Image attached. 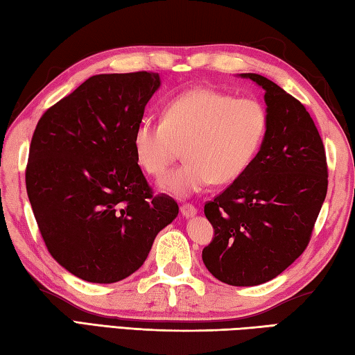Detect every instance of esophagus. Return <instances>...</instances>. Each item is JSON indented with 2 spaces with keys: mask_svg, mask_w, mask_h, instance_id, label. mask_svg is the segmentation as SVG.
<instances>
[{
  "mask_svg": "<svg viewBox=\"0 0 355 355\" xmlns=\"http://www.w3.org/2000/svg\"><path fill=\"white\" fill-rule=\"evenodd\" d=\"M196 212H198V209L193 206V204H190V202H184L182 206H181V214L184 215V216H193V215H196Z\"/></svg>",
  "mask_w": 355,
  "mask_h": 355,
  "instance_id": "esophagus-1",
  "label": "esophagus"
}]
</instances>
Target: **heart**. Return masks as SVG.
Segmentation results:
<instances>
[{"mask_svg":"<svg viewBox=\"0 0 355 355\" xmlns=\"http://www.w3.org/2000/svg\"><path fill=\"white\" fill-rule=\"evenodd\" d=\"M268 130V112L256 98L195 89L174 98L162 120L137 124L134 149L148 174L160 178L182 154L187 162L166 174L160 187L178 196L210 184H231L256 159Z\"/></svg>","mask_w":355,"mask_h":355,"instance_id":"b5f03b06","label":"heart"}]
</instances>
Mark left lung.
I'll return each instance as SVG.
<instances>
[{"mask_svg":"<svg viewBox=\"0 0 355 355\" xmlns=\"http://www.w3.org/2000/svg\"><path fill=\"white\" fill-rule=\"evenodd\" d=\"M265 90L268 130L250 168L206 202L214 239L202 262L218 281L268 282L306 250L327 193L326 151L306 107L272 80L243 73Z\"/></svg>","mask_w":355,"mask_h":355,"instance_id":"1","label":"left lung"}]
</instances>
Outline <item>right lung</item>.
I'll return each mask as SVG.
<instances>
[{
	"label": "right lung",
	"instance_id": "obj_1",
	"mask_svg": "<svg viewBox=\"0 0 355 355\" xmlns=\"http://www.w3.org/2000/svg\"><path fill=\"white\" fill-rule=\"evenodd\" d=\"M159 85L153 71L96 74L35 126L26 165L31 207L49 254L83 281L132 275L179 214L171 196L154 195L134 149Z\"/></svg>",
	"mask_w": 355,
	"mask_h": 355
}]
</instances>
